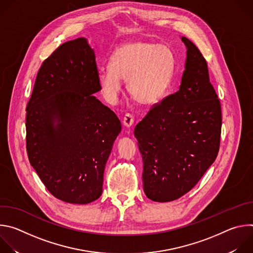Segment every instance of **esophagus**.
<instances>
[{
  "mask_svg": "<svg viewBox=\"0 0 253 253\" xmlns=\"http://www.w3.org/2000/svg\"><path fill=\"white\" fill-rule=\"evenodd\" d=\"M123 124L126 127H130L134 124V117L131 113H126L123 117Z\"/></svg>",
  "mask_w": 253,
  "mask_h": 253,
  "instance_id": "34e87169",
  "label": "esophagus"
}]
</instances>
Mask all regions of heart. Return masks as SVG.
I'll return each instance as SVG.
<instances>
[{
    "label": "heart",
    "instance_id": "obj_1",
    "mask_svg": "<svg viewBox=\"0 0 253 253\" xmlns=\"http://www.w3.org/2000/svg\"><path fill=\"white\" fill-rule=\"evenodd\" d=\"M175 69V56L165 45L135 40L117 47L110 59V67L99 72V84L109 101L117 100L128 79V91L140 105L152 106L167 91Z\"/></svg>",
    "mask_w": 253,
    "mask_h": 253
}]
</instances>
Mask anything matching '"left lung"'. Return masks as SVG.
Returning a JSON list of instances; mask_svg holds the SVG:
<instances>
[{
	"mask_svg": "<svg viewBox=\"0 0 253 253\" xmlns=\"http://www.w3.org/2000/svg\"><path fill=\"white\" fill-rule=\"evenodd\" d=\"M187 47L179 90L154 104L135 127L143 159V188L156 202L176 200L189 192L217 157L221 105L209 81L207 61L182 37Z\"/></svg>",
	"mask_w": 253,
	"mask_h": 253,
	"instance_id": "left-lung-1",
	"label": "left lung"
}]
</instances>
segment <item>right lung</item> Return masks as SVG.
I'll return each mask as SVG.
<instances>
[{
	"mask_svg": "<svg viewBox=\"0 0 253 253\" xmlns=\"http://www.w3.org/2000/svg\"><path fill=\"white\" fill-rule=\"evenodd\" d=\"M98 76L86 39L66 42L42 63L26 108L29 161L49 192L68 203L101 196L105 165L121 131L116 114L93 96L101 90Z\"/></svg>",
	"mask_w": 253,
	"mask_h": 253,
	"instance_id": "1",
	"label": "right lung"
}]
</instances>
